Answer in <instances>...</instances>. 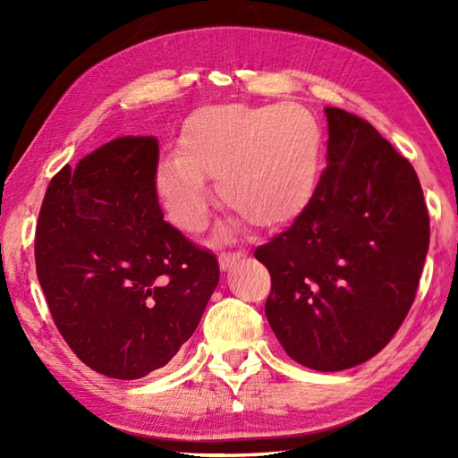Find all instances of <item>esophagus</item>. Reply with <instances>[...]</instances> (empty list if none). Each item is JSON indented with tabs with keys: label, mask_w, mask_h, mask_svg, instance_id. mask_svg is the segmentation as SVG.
Listing matches in <instances>:
<instances>
[{
	"label": "esophagus",
	"mask_w": 458,
	"mask_h": 458,
	"mask_svg": "<svg viewBox=\"0 0 458 458\" xmlns=\"http://www.w3.org/2000/svg\"><path fill=\"white\" fill-rule=\"evenodd\" d=\"M244 257H246L244 250H232V252H222L218 260H220L222 270H228L232 265H234V262H238L240 259H244Z\"/></svg>",
	"instance_id": "obj_1"
}]
</instances>
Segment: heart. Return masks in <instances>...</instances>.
Masks as SVG:
<instances>
[{
	"label": "heart",
	"instance_id": "b5f03b06",
	"mask_svg": "<svg viewBox=\"0 0 458 458\" xmlns=\"http://www.w3.org/2000/svg\"><path fill=\"white\" fill-rule=\"evenodd\" d=\"M321 127L301 105H220L198 113L155 172V190L177 228L208 218L218 180L224 204L252 226H289L311 204L321 164Z\"/></svg>",
	"mask_w": 458,
	"mask_h": 458
}]
</instances>
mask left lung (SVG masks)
<instances>
[{
	"label": "left lung",
	"instance_id": "obj_1",
	"mask_svg": "<svg viewBox=\"0 0 458 458\" xmlns=\"http://www.w3.org/2000/svg\"><path fill=\"white\" fill-rule=\"evenodd\" d=\"M327 167L311 204L259 246L267 319L289 358L358 366L390 344L414 303L430 220L414 167L366 119L325 108Z\"/></svg>",
	"mask_w": 458,
	"mask_h": 458
}]
</instances>
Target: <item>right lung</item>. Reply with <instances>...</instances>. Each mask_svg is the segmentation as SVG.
<instances>
[{
    "instance_id": "obj_1",
    "label": "right lung",
    "mask_w": 458,
    "mask_h": 458,
    "mask_svg": "<svg viewBox=\"0 0 458 458\" xmlns=\"http://www.w3.org/2000/svg\"><path fill=\"white\" fill-rule=\"evenodd\" d=\"M155 137H119L52 177L36 273L60 335L98 374L164 368L204 315L220 267L164 220Z\"/></svg>"
}]
</instances>
